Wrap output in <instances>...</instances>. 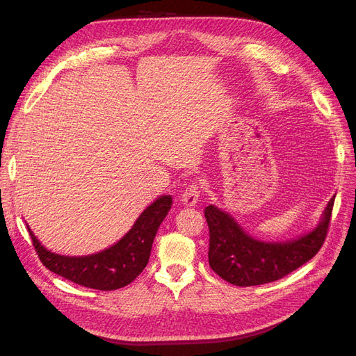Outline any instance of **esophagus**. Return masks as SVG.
I'll list each match as a JSON object with an SVG mask.
<instances>
[{
	"instance_id": "esophagus-1",
	"label": "esophagus",
	"mask_w": 356,
	"mask_h": 356,
	"mask_svg": "<svg viewBox=\"0 0 356 356\" xmlns=\"http://www.w3.org/2000/svg\"><path fill=\"white\" fill-rule=\"evenodd\" d=\"M200 197V184L199 182H191V184L184 190L181 196V202L186 204V207H195Z\"/></svg>"
}]
</instances>
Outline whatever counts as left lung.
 Masks as SVG:
<instances>
[{"instance_id": "left-lung-1", "label": "left lung", "mask_w": 356, "mask_h": 356, "mask_svg": "<svg viewBox=\"0 0 356 356\" xmlns=\"http://www.w3.org/2000/svg\"><path fill=\"white\" fill-rule=\"evenodd\" d=\"M334 197L328 202L315 230L286 242H261L245 233L227 212L213 204L204 208L209 227V266L236 286H254L282 279L314 258L324 245Z\"/></svg>"}]
</instances>
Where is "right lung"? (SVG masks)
Returning a JSON list of instances; mask_svg holds the SVG:
<instances>
[{
    "instance_id": "1",
    "label": "right lung",
    "mask_w": 356,
    "mask_h": 356,
    "mask_svg": "<svg viewBox=\"0 0 356 356\" xmlns=\"http://www.w3.org/2000/svg\"><path fill=\"white\" fill-rule=\"evenodd\" d=\"M170 207L172 197L160 196L139 215L134 227L115 245L86 257L53 254L38 242L29 227L28 232L40 261L50 272L83 286L113 291L129 285L144 270L152 252L154 236Z\"/></svg>"
}]
</instances>
